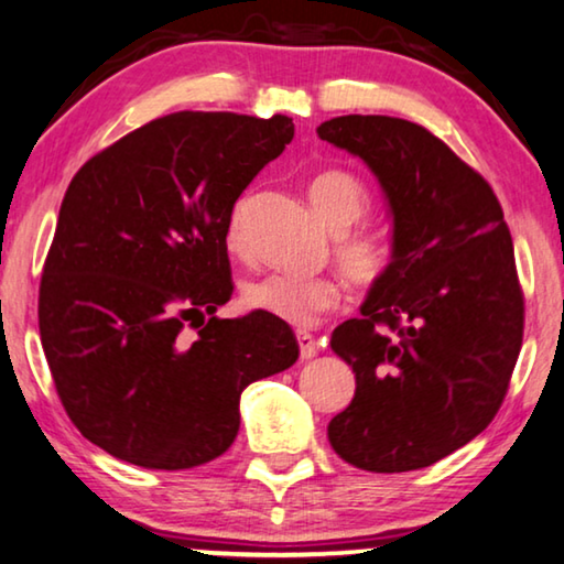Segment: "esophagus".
<instances>
[{"mask_svg":"<svg viewBox=\"0 0 564 564\" xmlns=\"http://www.w3.org/2000/svg\"><path fill=\"white\" fill-rule=\"evenodd\" d=\"M296 339H299V351H301V359H311L318 355V341L314 339V334L308 332H296Z\"/></svg>","mask_w":564,"mask_h":564,"instance_id":"34e87169","label":"esophagus"}]
</instances>
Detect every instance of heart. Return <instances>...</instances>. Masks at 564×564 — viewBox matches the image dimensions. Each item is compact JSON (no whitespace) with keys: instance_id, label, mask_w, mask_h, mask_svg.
<instances>
[{"instance_id":"b5f03b06","label":"heart","mask_w":564,"mask_h":564,"mask_svg":"<svg viewBox=\"0 0 564 564\" xmlns=\"http://www.w3.org/2000/svg\"><path fill=\"white\" fill-rule=\"evenodd\" d=\"M308 199L316 215L329 225L336 235L334 258L349 281L372 285L388 275L394 260V246L388 232L375 228L349 230L367 215L372 195L362 180L341 170H326L308 184ZM242 213L246 199L235 202L225 242L230 250L242 248ZM345 232L341 234L340 230ZM341 299V285L329 273L318 275H289L271 273L242 285V304L285 324L304 326L318 314L334 308Z\"/></svg>"}]
</instances>
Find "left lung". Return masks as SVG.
Returning <instances> with one entry per match:
<instances>
[{"label": "left lung", "mask_w": 564, "mask_h": 564, "mask_svg": "<svg viewBox=\"0 0 564 564\" xmlns=\"http://www.w3.org/2000/svg\"><path fill=\"white\" fill-rule=\"evenodd\" d=\"M318 139L365 159L392 213L394 260L332 349L355 369L329 443L375 474L433 466L507 398L524 336L514 242L491 184L425 126L339 116Z\"/></svg>", "instance_id": "obj_1"}]
</instances>
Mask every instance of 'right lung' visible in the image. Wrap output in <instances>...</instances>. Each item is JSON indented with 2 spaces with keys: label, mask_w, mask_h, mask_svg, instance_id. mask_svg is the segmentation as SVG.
<instances>
[{
  "label": "right lung",
  "mask_w": 564,
  "mask_h": 564,
  "mask_svg": "<svg viewBox=\"0 0 564 564\" xmlns=\"http://www.w3.org/2000/svg\"><path fill=\"white\" fill-rule=\"evenodd\" d=\"M293 139L289 116L182 111L98 151L67 187L40 281V339L83 438L141 468L230 448L240 392L299 359L232 293L225 230L242 189Z\"/></svg>",
  "instance_id": "1"
}]
</instances>
